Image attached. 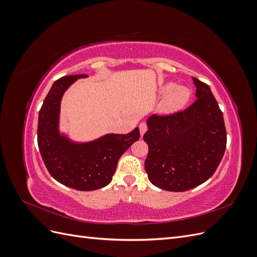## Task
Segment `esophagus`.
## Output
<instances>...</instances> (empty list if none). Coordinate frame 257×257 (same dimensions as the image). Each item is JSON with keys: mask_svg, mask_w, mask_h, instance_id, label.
<instances>
[{"mask_svg": "<svg viewBox=\"0 0 257 257\" xmlns=\"http://www.w3.org/2000/svg\"><path fill=\"white\" fill-rule=\"evenodd\" d=\"M147 130H148V125H147V124H146L145 122L139 124V131H141V135H142V136L146 133Z\"/></svg>", "mask_w": 257, "mask_h": 257, "instance_id": "obj_1", "label": "esophagus"}]
</instances>
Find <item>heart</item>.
<instances>
[{"instance_id": "1", "label": "heart", "mask_w": 257, "mask_h": 257, "mask_svg": "<svg viewBox=\"0 0 257 257\" xmlns=\"http://www.w3.org/2000/svg\"><path fill=\"white\" fill-rule=\"evenodd\" d=\"M163 95L167 94L162 103V108L167 112L180 110L188 104L191 92L185 87H177L175 83H166L161 88Z\"/></svg>"}]
</instances>
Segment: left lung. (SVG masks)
<instances>
[{
    "mask_svg": "<svg viewBox=\"0 0 257 257\" xmlns=\"http://www.w3.org/2000/svg\"><path fill=\"white\" fill-rule=\"evenodd\" d=\"M196 100L183 111L152 114L144 141L145 161L152 184L172 192L196 188L211 178L226 149V128L209 85L193 78Z\"/></svg>",
    "mask_w": 257,
    "mask_h": 257,
    "instance_id": "8db88e82",
    "label": "left lung"
}]
</instances>
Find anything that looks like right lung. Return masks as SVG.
Returning <instances> with one entry per match:
<instances>
[{
  "instance_id": "add662e5",
  "label": "right lung",
  "mask_w": 257,
  "mask_h": 257,
  "mask_svg": "<svg viewBox=\"0 0 257 257\" xmlns=\"http://www.w3.org/2000/svg\"><path fill=\"white\" fill-rule=\"evenodd\" d=\"M84 77L87 75L64 76L54 81L38 114L37 144L46 168L58 182L78 191H94L110 183L121 155L141 133L136 127L128 134H108L82 145L60 136L61 97L74 81Z\"/></svg>"
}]
</instances>
